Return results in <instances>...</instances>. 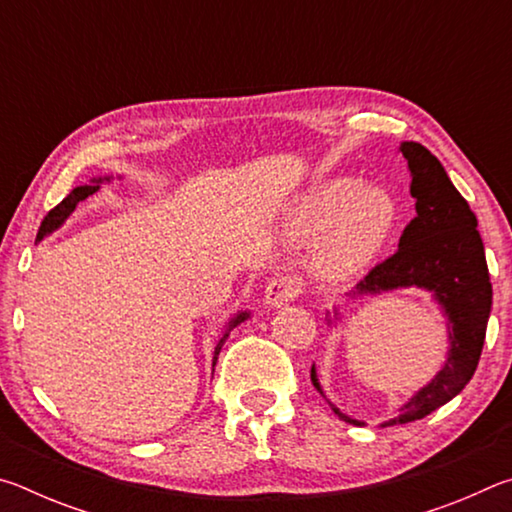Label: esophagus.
Wrapping results in <instances>:
<instances>
[{
  "instance_id": "obj_1",
  "label": "esophagus",
  "mask_w": 512,
  "mask_h": 512,
  "mask_svg": "<svg viewBox=\"0 0 512 512\" xmlns=\"http://www.w3.org/2000/svg\"><path fill=\"white\" fill-rule=\"evenodd\" d=\"M300 293H302V282L298 280V277L277 275L271 282H268V287L264 291V300H266V305H271V307H282V305H287V302L296 300Z\"/></svg>"
}]
</instances>
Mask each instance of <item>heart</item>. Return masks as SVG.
<instances>
[{"instance_id":"b5f03b06","label":"heart","mask_w":512,"mask_h":512,"mask_svg":"<svg viewBox=\"0 0 512 512\" xmlns=\"http://www.w3.org/2000/svg\"><path fill=\"white\" fill-rule=\"evenodd\" d=\"M397 223L393 196L361 187L354 178H329L307 189L287 212L293 239L320 235L316 266L329 277H348L366 268L386 246Z\"/></svg>"}]
</instances>
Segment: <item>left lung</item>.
<instances>
[{
	"instance_id": "obj_1",
	"label": "left lung",
	"mask_w": 512,
	"mask_h": 512,
	"mask_svg": "<svg viewBox=\"0 0 512 512\" xmlns=\"http://www.w3.org/2000/svg\"><path fill=\"white\" fill-rule=\"evenodd\" d=\"M400 151L411 171L415 219L404 228L400 248L363 277L357 293L375 296L406 287L431 291L447 316L449 352L443 370L402 406L400 415L381 427L422 420L463 391L479 366L492 307L490 273L470 205L458 194L436 155L422 144L402 142ZM311 384L325 395L314 366ZM332 409L343 422L357 427L363 424L341 413L334 404Z\"/></svg>"
}]
</instances>
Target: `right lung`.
Segmentation results:
<instances>
[{
	"instance_id": "obj_1",
	"label": "right lung",
	"mask_w": 512,
	"mask_h": 512,
	"mask_svg": "<svg viewBox=\"0 0 512 512\" xmlns=\"http://www.w3.org/2000/svg\"><path fill=\"white\" fill-rule=\"evenodd\" d=\"M103 180H110V176H106V178H92L90 180V185H81V187H76V189H72V192H69L63 201H60L54 210H51L47 216H45V221H42V225H40V230H38V239L36 241H40V239H45L49 232H54L56 228H60V225L65 223V219L69 214H72L76 207H79V203H83L85 198L88 196H92L94 192H99V187H101V183ZM248 318V311H241V314H237L235 318L230 320V325H228V332L232 327H237L241 320H246ZM228 332H225L223 336H221V341L216 343V348H214V361H212V366H216V359H219V352H221V348H223V343H225V339H228Z\"/></svg>"
}]
</instances>
